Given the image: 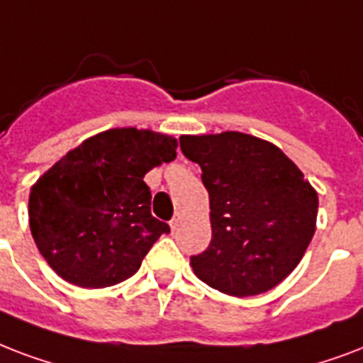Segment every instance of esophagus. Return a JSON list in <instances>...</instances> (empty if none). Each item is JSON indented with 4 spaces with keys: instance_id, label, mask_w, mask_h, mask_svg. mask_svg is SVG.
<instances>
[{
    "instance_id": "obj_1",
    "label": "esophagus",
    "mask_w": 363,
    "mask_h": 363,
    "mask_svg": "<svg viewBox=\"0 0 363 363\" xmlns=\"http://www.w3.org/2000/svg\"><path fill=\"white\" fill-rule=\"evenodd\" d=\"M179 221H182V218H179V216H174L172 221H170V229H172V231H176V229H178Z\"/></svg>"
}]
</instances>
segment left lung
<instances>
[{
	"mask_svg": "<svg viewBox=\"0 0 363 363\" xmlns=\"http://www.w3.org/2000/svg\"><path fill=\"white\" fill-rule=\"evenodd\" d=\"M179 147L201 167L210 195L212 240L191 255L196 277L235 297L274 288L313 240V185L277 145L242 132L182 136Z\"/></svg>",
	"mask_w": 363,
	"mask_h": 363,
	"instance_id": "1",
	"label": "left lung"
}]
</instances>
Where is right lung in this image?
Wrapping results in <instances>:
<instances>
[{"label":"right lung","instance_id":"right-lung-1","mask_svg":"<svg viewBox=\"0 0 363 363\" xmlns=\"http://www.w3.org/2000/svg\"><path fill=\"white\" fill-rule=\"evenodd\" d=\"M178 142L111 128L67 151L30 191V229L52 271L81 288L130 278L162 233L143 176L176 159Z\"/></svg>","mask_w":363,"mask_h":363}]
</instances>
